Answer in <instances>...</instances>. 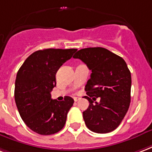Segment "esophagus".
I'll list each match as a JSON object with an SVG mask.
<instances>
[{
	"label": "esophagus",
	"mask_w": 152,
	"mask_h": 152,
	"mask_svg": "<svg viewBox=\"0 0 152 152\" xmlns=\"http://www.w3.org/2000/svg\"><path fill=\"white\" fill-rule=\"evenodd\" d=\"M73 99H74V101H75V102H78V101H79V100H80V97H76V96H75V97H74V98H73Z\"/></svg>",
	"instance_id": "34e87169"
}]
</instances>
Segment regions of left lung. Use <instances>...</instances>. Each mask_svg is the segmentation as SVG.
Here are the masks:
<instances>
[{
    "mask_svg": "<svg viewBox=\"0 0 152 152\" xmlns=\"http://www.w3.org/2000/svg\"><path fill=\"white\" fill-rule=\"evenodd\" d=\"M73 58L82 60L92 71L85 88L89 102L83 112L86 126L95 133L113 131L130 106L131 75L126 63L103 48L80 49ZM97 97L100 102H94Z\"/></svg>",
    "mask_w": 152,
    "mask_h": 152,
    "instance_id": "1",
    "label": "left lung"
}]
</instances>
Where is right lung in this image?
<instances>
[{"mask_svg":"<svg viewBox=\"0 0 152 152\" xmlns=\"http://www.w3.org/2000/svg\"><path fill=\"white\" fill-rule=\"evenodd\" d=\"M77 49L37 50L25 60L17 73L14 98L20 116L30 130L42 135L61 130L74 100L64 96L58 102L50 92L56 85V74Z\"/></svg>","mask_w":152,"mask_h":152,"instance_id":"obj_1","label":"right lung"}]
</instances>
